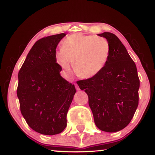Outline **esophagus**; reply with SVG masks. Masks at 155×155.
I'll return each mask as SVG.
<instances>
[{"instance_id": "obj_1", "label": "esophagus", "mask_w": 155, "mask_h": 155, "mask_svg": "<svg viewBox=\"0 0 155 155\" xmlns=\"http://www.w3.org/2000/svg\"><path fill=\"white\" fill-rule=\"evenodd\" d=\"M75 87H76V89H77V91H80V88L79 87H78V85L77 84H75Z\"/></svg>"}]
</instances>
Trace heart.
I'll use <instances>...</instances> for the list:
<instances>
[{
  "mask_svg": "<svg viewBox=\"0 0 155 155\" xmlns=\"http://www.w3.org/2000/svg\"><path fill=\"white\" fill-rule=\"evenodd\" d=\"M110 53V43L106 38L77 33L63 41L62 50L55 53V58L67 74H71L74 64L78 77L88 79L96 77L105 68Z\"/></svg>",
  "mask_w": 155,
  "mask_h": 155,
  "instance_id": "obj_1",
  "label": "heart"
}]
</instances>
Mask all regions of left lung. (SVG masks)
I'll use <instances>...</instances> for the list:
<instances>
[{
    "label": "left lung",
    "mask_w": 155,
    "mask_h": 155,
    "mask_svg": "<svg viewBox=\"0 0 155 155\" xmlns=\"http://www.w3.org/2000/svg\"><path fill=\"white\" fill-rule=\"evenodd\" d=\"M97 35L109 41V58L99 74L77 84L88 96L97 128L115 132L126 127L135 114L140 81L136 64L119 38L108 32Z\"/></svg>",
    "instance_id": "left-lung-1"
}]
</instances>
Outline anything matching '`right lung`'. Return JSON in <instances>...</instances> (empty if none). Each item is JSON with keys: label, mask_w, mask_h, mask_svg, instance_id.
Returning <instances> with one entry per match:
<instances>
[{"label": "right lung", "mask_w": 155, "mask_h": 155, "mask_svg": "<svg viewBox=\"0 0 155 155\" xmlns=\"http://www.w3.org/2000/svg\"><path fill=\"white\" fill-rule=\"evenodd\" d=\"M61 33L37 41L18 74L17 97L21 112L30 127L44 135L61 133L76 93L74 85L61 77L55 58Z\"/></svg>", "instance_id": "1"}]
</instances>
